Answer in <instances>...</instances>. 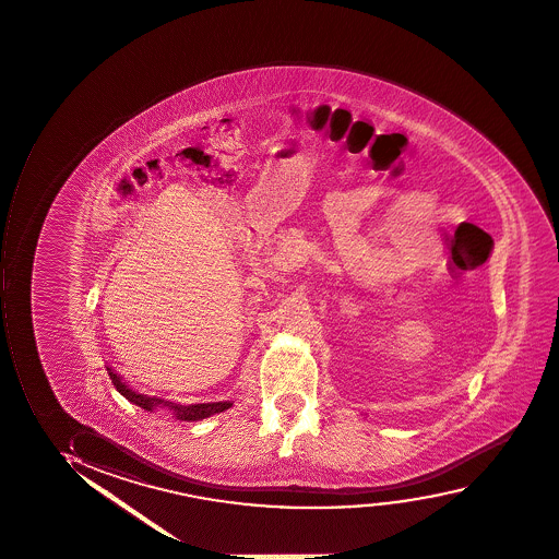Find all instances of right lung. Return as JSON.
I'll return each instance as SVG.
<instances>
[{"instance_id": "obj_1", "label": "right lung", "mask_w": 559, "mask_h": 559, "mask_svg": "<svg viewBox=\"0 0 559 559\" xmlns=\"http://www.w3.org/2000/svg\"><path fill=\"white\" fill-rule=\"evenodd\" d=\"M107 371L110 379H112V383H115L116 391L120 392L121 396L129 400L131 404L139 405V407H142L144 411H150V413L155 409H167L176 420L197 423V420L212 417V415H216V413H223V411L233 407V402H209V404L186 405L178 404V402H170V400H165V397L142 394V392L133 391L128 383H123V379H121L110 366H107Z\"/></svg>"}]
</instances>
